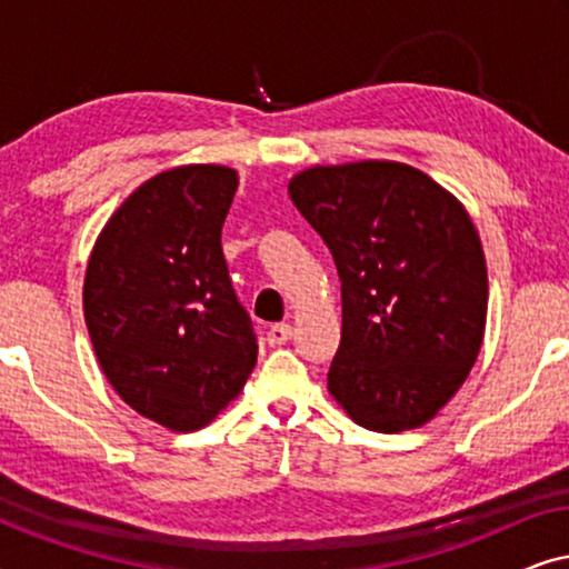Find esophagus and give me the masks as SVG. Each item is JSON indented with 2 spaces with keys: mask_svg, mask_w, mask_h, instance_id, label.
Here are the masks:
<instances>
[{
  "mask_svg": "<svg viewBox=\"0 0 569 569\" xmlns=\"http://www.w3.org/2000/svg\"><path fill=\"white\" fill-rule=\"evenodd\" d=\"M290 339H292V326L290 323H274L267 331V341H269L271 347L287 345V341H290Z\"/></svg>",
  "mask_w": 569,
  "mask_h": 569,
  "instance_id": "34e87169",
  "label": "esophagus"
}]
</instances>
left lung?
<instances>
[{
  "label": "left lung",
  "mask_w": 569,
  "mask_h": 569,
  "mask_svg": "<svg viewBox=\"0 0 569 569\" xmlns=\"http://www.w3.org/2000/svg\"><path fill=\"white\" fill-rule=\"evenodd\" d=\"M287 191L341 279L329 393L365 430L427 425L485 339L487 261L466 207L393 160L306 168Z\"/></svg>",
  "instance_id": "8db88e82"
}]
</instances>
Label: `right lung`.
<instances>
[{"mask_svg": "<svg viewBox=\"0 0 569 569\" xmlns=\"http://www.w3.org/2000/svg\"><path fill=\"white\" fill-rule=\"evenodd\" d=\"M228 166H178L121 201L92 246L82 308L100 370L137 415L173 432L212 422L256 368L222 224Z\"/></svg>", "mask_w": 569, "mask_h": 569, "instance_id": "1", "label": "right lung"}]
</instances>
